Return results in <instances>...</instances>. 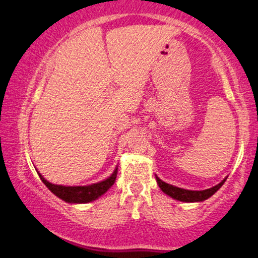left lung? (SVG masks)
<instances>
[{"label":"left lung","instance_id":"left-lung-1","mask_svg":"<svg viewBox=\"0 0 258 258\" xmlns=\"http://www.w3.org/2000/svg\"><path fill=\"white\" fill-rule=\"evenodd\" d=\"M225 178L218 185L213 186V187L207 188V190H202V191H192V190H186V188H180L176 187V186H173L170 184H167L161 180L159 176L156 175V181L159 184L160 188L162 190L164 194L168 195L169 197L174 198L176 201H181V202H186V203H194V202H203L208 200L209 197H212L216 191L219 190L220 187L223 185V182L226 181Z\"/></svg>","mask_w":258,"mask_h":258}]
</instances>
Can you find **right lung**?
Wrapping results in <instances>:
<instances>
[{
	"label": "right lung",
	"mask_w": 258,
	"mask_h": 258,
	"mask_svg": "<svg viewBox=\"0 0 258 258\" xmlns=\"http://www.w3.org/2000/svg\"><path fill=\"white\" fill-rule=\"evenodd\" d=\"M117 174V168L114 169L113 174L109 178L102 180V181L96 182V184L86 185V186H63V185H55L49 182L48 180L43 178V175L38 172L40 180L44 182L46 187L50 190L55 196L61 198L62 201L67 203H89L97 200L102 195H104L111 185L115 182Z\"/></svg>",
	"instance_id": "right-lung-1"
}]
</instances>
